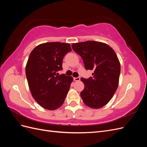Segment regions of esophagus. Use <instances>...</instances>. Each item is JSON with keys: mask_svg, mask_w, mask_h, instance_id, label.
I'll return each instance as SVG.
<instances>
[{"mask_svg": "<svg viewBox=\"0 0 147 147\" xmlns=\"http://www.w3.org/2000/svg\"><path fill=\"white\" fill-rule=\"evenodd\" d=\"M74 80L75 81H76V82H78V81H80V77H76V78H74Z\"/></svg>", "mask_w": 147, "mask_h": 147, "instance_id": "1", "label": "esophagus"}]
</instances>
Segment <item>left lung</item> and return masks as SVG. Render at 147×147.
<instances>
[{
  "mask_svg": "<svg viewBox=\"0 0 147 147\" xmlns=\"http://www.w3.org/2000/svg\"><path fill=\"white\" fill-rule=\"evenodd\" d=\"M73 50L82 57L84 67L92 77L82 78L84 84L80 95L84 104L99 109L112 98L118 86L120 64L116 53L105 43L88 40L73 43Z\"/></svg>",
  "mask_w": 147,
  "mask_h": 147,
  "instance_id": "left-lung-1",
  "label": "left lung"
}]
</instances>
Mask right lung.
<instances>
[{"mask_svg":"<svg viewBox=\"0 0 147 147\" xmlns=\"http://www.w3.org/2000/svg\"><path fill=\"white\" fill-rule=\"evenodd\" d=\"M71 51L69 43L50 42L40 44L30 53L26 78L34 99L44 109L56 110L64 103L73 78L57 72L63 69L64 57Z\"/></svg>","mask_w":147,"mask_h":147,"instance_id":"1","label":"right lung"}]
</instances>
